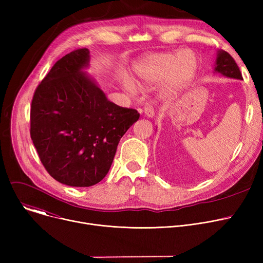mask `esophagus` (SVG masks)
<instances>
[{"mask_svg": "<svg viewBox=\"0 0 263 263\" xmlns=\"http://www.w3.org/2000/svg\"><path fill=\"white\" fill-rule=\"evenodd\" d=\"M144 113L147 117H154L155 116V109H154V106L151 105L150 103L146 104L145 105V108H144Z\"/></svg>", "mask_w": 263, "mask_h": 263, "instance_id": "obj_1", "label": "esophagus"}]
</instances>
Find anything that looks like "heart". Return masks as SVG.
<instances>
[{"instance_id":"heart-1","label":"heart","mask_w":263,"mask_h":263,"mask_svg":"<svg viewBox=\"0 0 263 263\" xmlns=\"http://www.w3.org/2000/svg\"><path fill=\"white\" fill-rule=\"evenodd\" d=\"M198 58L191 49L174 52H159L145 55L133 66V76L142 84H153L159 81L160 92L165 98L173 97L184 90L194 79L198 69ZM123 87L134 93L136 86L128 79L123 80Z\"/></svg>"}]
</instances>
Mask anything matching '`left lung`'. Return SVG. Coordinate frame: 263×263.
<instances>
[{
    "label": "left lung",
    "mask_w": 263,
    "mask_h": 263,
    "mask_svg": "<svg viewBox=\"0 0 263 263\" xmlns=\"http://www.w3.org/2000/svg\"><path fill=\"white\" fill-rule=\"evenodd\" d=\"M214 70L227 78L243 80L242 73L240 71V69H239L236 61L233 60V58L228 52L223 51V50L217 52V58H216V64H215Z\"/></svg>",
    "instance_id": "left-lung-1"
}]
</instances>
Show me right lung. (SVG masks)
Listing matches in <instances>:
<instances>
[{
  "label": "right lung",
  "mask_w": 263,
  "mask_h": 263,
  "mask_svg": "<svg viewBox=\"0 0 263 263\" xmlns=\"http://www.w3.org/2000/svg\"><path fill=\"white\" fill-rule=\"evenodd\" d=\"M89 51L77 49L53 65L37 86L31 105V139L55 180L91 186L109 171L118 143L140 113L107 100L81 70Z\"/></svg>",
  "instance_id": "add662e5"
}]
</instances>
